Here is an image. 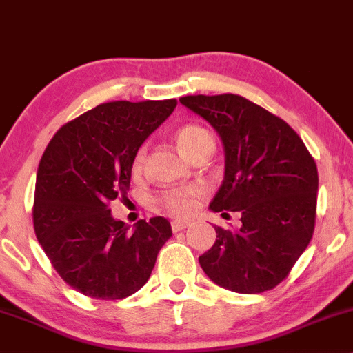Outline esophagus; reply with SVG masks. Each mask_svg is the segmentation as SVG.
<instances>
[{
  "label": "esophagus",
  "mask_w": 353,
  "mask_h": 353,
  "mask_svg": "<svg viewBox=\"0 0 353 353\" xmlns=\"http://www.w3.org/2000/svg\"><path fill=\"white\" fill-rule=\"evenodd\" d=\"M185 228H189V221H182V219H177V221L171 222L172 232H179V230H184Z\"/></svg>",
  "instance_id": "esophagus-1"
}]
</instances>
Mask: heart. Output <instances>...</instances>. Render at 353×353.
Returning <instances> with one entry per match:
<instances>
[{
	"label": "heart",
	"instance_id": "obj_1",
	"mask_svg": "<svg viewBox=\"0 0 353 353\" xmlns=\"http://www.w3.org/2000/svg\"><path fill=\"white\" fill-rule=\"evenodd\" d=\"M210 136L205 129H202L197 124H188L182 125L176 131V144L185 156H192L197 149L201 148L205 141H209ZM145 159V149L139 148L137 152L132 157L131 169L134 174H139L143 171ZM204 189L197 184H188V185H179V188H174L165 190L157 197V204L163 208L165 212L172 214V216H189L196 210L197 204H199Z\"/></svg>",
	"mask_w": 353,
	"mask_h": 353
}]
</instances>
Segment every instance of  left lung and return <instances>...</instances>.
Instances as JSON below:
<instances>
[{
    "instance_id": "8db88e82",
    "label": "left lung",
    "mask_w": 353,
    "mask_h": 353,
    "mask_svg": "<svg viewBox=\"0 0 353 353\" xmlns=\"http://www.w3.org/2000/svg\"><path fill=\"white\" fill-rule=\"evenodd\" d=\"M225 149V176L210 202L241 214V229L216 228L199 257L208 277L239 294H261L289 277L309 245L317 216L319 174L301 136L285 121L239 94L184 96Z\"/></svg>"
}]
</instances>
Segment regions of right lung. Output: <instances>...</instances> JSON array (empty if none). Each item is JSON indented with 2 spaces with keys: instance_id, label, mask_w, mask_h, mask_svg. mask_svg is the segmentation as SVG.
Instances as JSON below:
<instances>
[{
  "instance_id": "obj_1",
  "label": "right lung",
  "mask_w": 353,
  "mask_h": 353,
  "mask_svg": "<svg viewBox=\"0 0 353 353\" xmlns=\"http://www.w3.org/2000/svg\"><path fill=\"white\" fill-rule=\"evenodd\" d=\"M176 106V99L99 104L64 124L39 161L34 234L59 277L86 297L137 292L172 236L164 217L129 230L109 202L128 194L132 157Z\"/></svg>"
}]
</instances>
